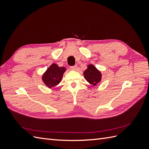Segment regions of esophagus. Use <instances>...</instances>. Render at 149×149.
<instances>
[{
    "label": "esophagus",
    "instance_id": "1",
    "mask_svg": "<svg viewBox=\"0 0 149 149\" xmlns=\"http://www.w3.org/2000/svg\"><path fill=\"white\" fill-rule=\"evenodd\" d=\"M70 68H71V70H77V68H78V66H77V65L72 66L70 67Z\"/></svg>",
    "mask_w": 149,
    "mask_h": 149
}]
</instances>
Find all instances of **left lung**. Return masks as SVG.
<instances>
[{
    "label": "left lung",
    "mask_w": 149,
    "mask_h": 149,
    "mask_svg": "<svg viewBox=\"0 0 149 149\" xmlns=\"http://www.w3.org/2000/svg\"><path fill=\"white\" fill-rule=\"evenodd\" d=\"M84 76L87 81L94 86H96L99 82H100L101 79V72L93 65H89L88 66V69L84 72Z\"/></svg>",
    "instance_id": "obj_1"
}]
</instances>
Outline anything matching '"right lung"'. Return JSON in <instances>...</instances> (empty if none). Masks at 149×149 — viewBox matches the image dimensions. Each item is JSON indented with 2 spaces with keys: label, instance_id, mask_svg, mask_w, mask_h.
<instances>
[{
  "label": "right lung",
  "instance_id": "right-lung-1",
  "mask_svg": "<svg viewBox=\"0 0 149 149\" xmlns=\"http://www.w3.org/2000/svg\"><path fill=\"white\" fill-rule=\"evenodd\" d=\"M66 68L64 67H59L56 64H52L44 73L42 79L47 86L51 88L59 84Z\"/></svg>",
  "mask_w": 149,
  "mask_h": 149
}]
</instances>
